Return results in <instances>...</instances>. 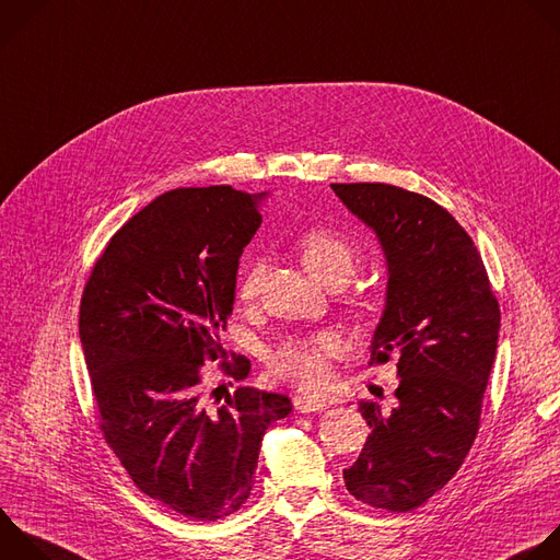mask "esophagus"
Returning <instances> with one entry per match:
<instances>
[{
    "label": "esophagus",
    "mask_w": 560,
    "mask_h": 560,
    "mask_svg": "<svg viewBox=\"0 0 560 560\" xmlns=\"http://www.w3.org/2000/svg\"><path fill=\"white\" fill-rule=\"evenodd\" d=\"M292 402H294V409L299 413H318V411L325 409V402L312 400V398H305V396H296Z\"/></svg>",
    "instance_id": "1"
}]
</instances>
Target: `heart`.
<instances>
[{
  "label": "heart",
  "mask_w": 560,
  "mask_h": 560,
  "mask_svg": "<svg viewBox=\"0 0 560 560\" xmlns=\"http://www.w3.org/2000/svg\"><path fill=\"white\" fill-rule=\"evenodd\" d=\"M296 253L305 270L325 288H342L360 266V248L353 240L329 229H312L299 235ZM264 283V261L253 259L237 279V296L253 303ZM338 340L331 334L292 336L281 340L268 355L272 374L299 389H318L329 374V360L338 353Z\"/></svg>",
  "instance_id": "b5f03b06"
}]
</instances>
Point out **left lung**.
Listing matches in <instances>:
<instances>
[{
    "label": "left lung",
    "instance_id": "1",
    "mask_svg": "<svg viewBox=\"0 0 560 560\" xmlns=\"http://www.w3.org/2000/svg\"><path fill=\"white\" fill-rule=\"evenodd\" d=\"M376 233L387 259V303L369 364L398 358V407L360 402L369 438L342 470L349 494L409 512L464 464L481 418L501 312L470 235L433 200L383 182L331 184Z\"/></svg>",
    "mask_w": 560,
    "mask_h": 560
}]
</instances>
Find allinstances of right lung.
Returning <instances> with one entry per match:
<instances>
[{
    "label": "right lung",
    "mask_w": 560,
    "mask_h": 560,
    "mask_svg": "<svg viewBox=\"0 0 560 560\" xmlns=\"http://www.w3.org/2000/svg\"><path fill=\"white\" fill-rule=\"evenodd\" d=\"M264 198L233 186L158 196L109 240L81 299L79 336L105 442L147 497L196 521L246 503L261 440L292 411L281 394L240 387L215 407L202 389V364L226 355L220 331ZM220 366L244 381L250 360Z\"/></svg>",
    "instance_id": "add662e5"
}]
</instances>
